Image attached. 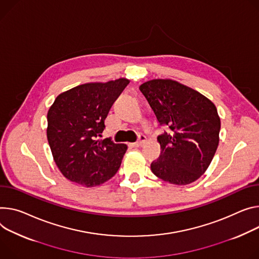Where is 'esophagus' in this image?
Listing matches in <instances>:
<instances>
[{"label": "esophagus", "mask_w": 259, "mask_h": 259, "mask_svg": "<svg viewBox=\"0 0 259 259\" xmlns=\"http://www.w3.org/2000/svg\"><path fill=\"white\" fill-rule=\"evenodd\" d=\"M147 144V137L145 135H139V138L136 143H134L133 147H144Z\"/></svg>", "instance_id": "1"}]
</instances>
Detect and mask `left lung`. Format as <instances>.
Masks as SVG:
<instances>
[{"label":"left lung","instance_id":"8db88e82","mask_svg":"<svg viewBox=\"0 0 259 259\" xmlns=\"http://www.w3.org/2000/svg\"><path fill=\"white\" fill-rule=\"evenodd\" d=\"M158 122L167 131L158 136L161 155L153 174L174 185H188L207 169L219 145L220 117L215 104L171 79H153L139 87Z\"/></svg>","mask_w":259,"mask_h":259}]
</instances>
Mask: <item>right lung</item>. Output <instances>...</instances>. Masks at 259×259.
<instances>
[{"label": "right lung", "instance_id": "add662e5", "mask_svg": "<svg viewBox=\"0 0 259 259\" xmlns=\"http://www.w3.org/2000/svg\"><path fill=\"white\" fill-rule=\"evenodd\" d=\"M129 83L126 78L91 82L66 91L48 112V140L63 176L95 187L119 170L127 146L101 137L110 107Z\"/></svg>", "mask_w": 259, "mask_h": 259}]
</instances>
